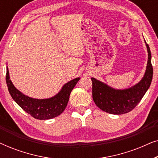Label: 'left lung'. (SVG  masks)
Segmentation results:
<instances>
[{"instance_id": "8db88e82", "label": "left lung", "mask_w": 158, "mask_h": 158, "mask_svg": "<svg viewBox=\"0 0 158 158\" xmlns=\"http://www.w3.org/2000/svg\"><path fill=\"white\" fill-rule=\"evenodd\" d=\"M148 53L146 70L139 83L126 89H115L103 82L91 77L92 95L99 109L111 114H127L137 106L150 88L152 79L153 69L151 63V52L145 40Z\"/></svg>"}]
</instances>
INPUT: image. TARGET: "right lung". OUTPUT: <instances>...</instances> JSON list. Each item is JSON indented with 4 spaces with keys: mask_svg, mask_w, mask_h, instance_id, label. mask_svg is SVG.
I'll use <instances>...</instances> for the list:
<instances>
[{
    "mask_svg": "<svg viewBox=\"0 0 158 158\" xmlns=\"http://www.w3.org/2000/svg\"><path fill=\"white\" fill-rule=\"evenodd\" d=\"M6 80L9 94L21 109L36 119L47 120L55 118L64 111L68 105L70 93L80 77H76L64 84L55 96L44 99L31 98L17 89L10 80L8 67H6Z\"/></svg>",
    "mask_w": 158,
    "mask_h": 158,
    "instance_id": "1",
    "label": "right lung"
}]
</instances>
